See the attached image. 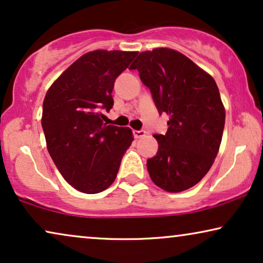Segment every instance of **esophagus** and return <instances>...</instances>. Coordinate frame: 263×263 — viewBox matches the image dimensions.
<instances>
[{"mask_svg":"<svg viewBox=\"0 0 263 263\" xmlns=\"http://www.w3.org/2000/svg\"><path fill=\"white\" fill-rule=\"evenodd\" d=\"M133 134H134L135 139H140V138H142V136L146 135V132L145 130H134L133 132Z\"/></svg>","mask_w":263,"mask_h":263,"instance_id":"obj_1","label":"esophagus"}]
</instances>
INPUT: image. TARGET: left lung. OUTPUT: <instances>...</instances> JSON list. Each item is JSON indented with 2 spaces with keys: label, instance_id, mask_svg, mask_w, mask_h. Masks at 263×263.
<instances>
[{
  "label": "left lung",
  "instance_id": "obj_1",
  "mask_svg": "<svg viewBox=\"0 0 263 263\" xmlns=\"http://www.w3.org/2000/svg\"><path fill=\"white\" fill-rule=\"evenodd\" d=\"M130 69L149 88L159 112L168 115L167 132L154 135L158 153L147 160L154 184L179 193L197 184L219 152L225 107L214 79L176 50L142 51Z\"/></svg>",
  "mask_w": 263,
  "mask_h": 263
}]
</instances>
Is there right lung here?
I'll list each match as a JSON object with an SVG mask.
<instances>
[{"label": "right lung", "instance_id": "right-lung-1", "mask_svg": "<svg viewBox=\"0 0 263 263\" xmlns=\"http://www.w3.org/2000/svg\"><path fill=\"white\" fill-rule=\"evenodd\" d=\"M136 55L89 51L46 92L42 115L46 147L63 178L79 192L97 194L109 188L134 140L130 128L104 123L100 110L112 107L115 80Z\"/></svg>", "mask_w": 263, "mask_h": 263}]
</instances>
